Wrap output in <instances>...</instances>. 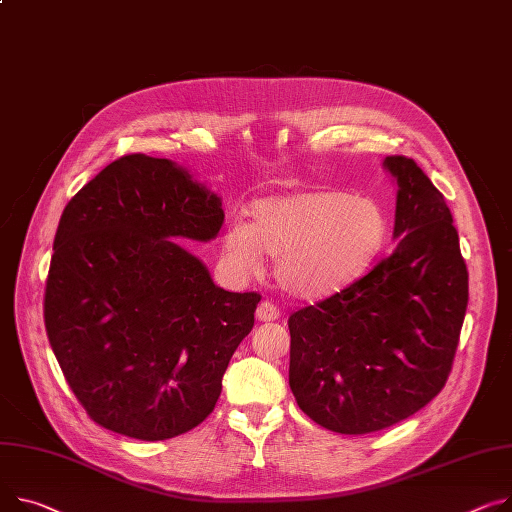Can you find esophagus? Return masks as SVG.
Wrapping results in <instances>:
<instances>
[{
    "mask_svg": "<svg viewBox=\"0 0 512 512\" xmlns=\"http://www.w3.org/2000/svg\"><path fill=\"white\" fill-rule=\"evenodd\" d=\"M257 319L259 321H276L280 319V309L269 300H261L257 306Z\"/></svg>",
    "mask_w": 512,
    "mask_h": 512,
    "instance_id": "obj_1",
    "label": "esophagus"
}]
</instances>
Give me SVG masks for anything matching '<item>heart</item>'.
Here are the masks:
<instances>
[{
    "label": "heart",
    "mask_w": 512,
    "mask_h": 512,
    "mask_svg": "<svg viewBox=\"0 0 512 512\" xmlns=\"http://www.w3.org/2000/svg\"><path fill=\"white\" fill-rule=\"evenodd\" d=\"M381 203L344 191H294L251 206V224L224 232V251L247 271L276 259L280 286L306 300L325 298L358 280L387 241Z\"/></svg>",
    "instance_id": "obj_1"
}]
</instances>
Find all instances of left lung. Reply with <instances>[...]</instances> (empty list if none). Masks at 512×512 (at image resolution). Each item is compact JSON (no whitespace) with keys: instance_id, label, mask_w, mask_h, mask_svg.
Instances as JSON below:
<instances>
[{"instance_id":"8db88e82","label":"left lung","mask_w":512,"mask_h":512,"mask_svg":"<svg viewBox=\"0 0 512 512\" xmlns=\"http://www.w3.org/2000/svg\"><path fill=\"white\" fill-rule=\"evenodd\" d=\"M397 181L391 255L288 319L290 389L300 410L339 434L410 418L445 387L467 309V265L445 197L407 156Z\"/></svg>"}]
</instances>
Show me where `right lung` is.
Segmentation results:
<instances>
[{"label":"right lung","mask_w":512,"mask_h":512,"mask_svg":"<svg viewBox=\"0 0 512 512\" xmlns=\"http://www.w3.org/2000/svg\"><path fill=\"white\" fill-rule=\"evenodd\" d=\"M222 201L166 158L127 154L67 203L45 327L67 385L102 428L166 440L206 420L257 292L218 288L173 238L212 241Z\"/></svg>","instance_id":"1"}]
</instances>
